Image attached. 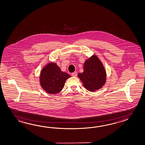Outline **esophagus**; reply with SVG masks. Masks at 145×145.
Instances as JSON below:
<instances>
[{
	"label": "esophagus",
	"instance_id": "34e87169",
	"mask_svg": "<svg viewBox=\"0 0 145 145\" xmlns=\"http://www.w3.org/2000/svg\"><path fill=\"white\" fill-rule=\"evenodd\" d=\"M72 75L73 76H76L77 75V72L75 71V72H74L73 73H72Z\"/></svg>",
	"mask_w": 145,
	"mask_h": 145
}]
</instances>
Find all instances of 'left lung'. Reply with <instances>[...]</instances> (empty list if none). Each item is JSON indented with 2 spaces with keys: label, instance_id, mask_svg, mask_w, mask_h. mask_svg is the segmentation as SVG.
<instances>
[{
  "label": "left lung",
  "instance_id": "left-lung-1",
  "mask_svg": "<svg viewBox=\"0 0 145 145\" xmlns=\"http://www.w3.org/2000/svg\"><path fill=\"white\" fill-rule=\"evenodd\" d=\"M78 76L85 88L90 91L100 89L106 81V72L100 60L95 55L87 60L84 63V72Z\"/></svg>",
  "mask_w": 145,
  "mask_h": 145
}]
</instances>
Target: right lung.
Segmentation results:
<instances>
[{"label": "right lung", "instance_id": "obj_1", "mask_svg": "<svg viewBox=\"0 0 145 145\" xmlns=\"http://www.w3.org/2000/svg\"><path fill=\"white\" fill-rule=\"evenodd\" d=\"M71 75L61 71L56 63H50L42 69L40 75V84L45 91L56 94L62 90L65 80Z\"/></svg>", "mask_w": 145, "mask_h": 145}]
</instances>
